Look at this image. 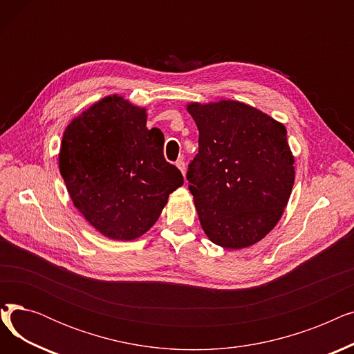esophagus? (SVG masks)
I'll use <instances>...</instances> for the list:
<instances>
[{"mask_svg": "<svg viewBox=\"0 0 354 354\" xmlns=\"http://www.w3.org/2000/svg\"><path fill=\"white\" fill-rule=\"evenodd\" d=\"M176 166L179 167V171L182 172V175H185V172H187V165H185V160L183 159H178L176 160Z\"/></svg>", "mask_w": 354, "mask_h": 354, "instance_id": "esophagus-1", "label": "esophagus"}]
</instances>
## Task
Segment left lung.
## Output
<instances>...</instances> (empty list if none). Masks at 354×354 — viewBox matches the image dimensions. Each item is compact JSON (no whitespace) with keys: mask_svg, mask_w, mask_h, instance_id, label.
I'll return each mask as SVG.
<instances>
[{"mask_svg":"<svg viewBox=\"0 0 354 354\" xmlns=\"http://www.w3.org/2000/svg\"><path fill=\"white\" fill-rule=\"evenodd\" d=\"M199 130L187 172L201 225L214 244L250 247L280 221L294 185L286 127L234 100L188 106Z\"/></svg>","mask_w":354,"mask_h":354,"instance_id":"obj_1","label":"left lung"}]
</instances>
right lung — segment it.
<instances>
[{"instance_id":"obj_1","label":"right lung","mask_w":354,"mask_h":354,"mask_svg":"<svg viewBox=\"0 0 354 354\" xmlns=\"http://www.w3.org/2000/svg\"><path fill=\"white\" fill-rule=\"evenodd\" d=\"M163 142L160 129L146 127V110L120 96L93 104L64 130L60 174L74 207L104 236H140L183 185Z\"/></svg>"}]
</instances>
